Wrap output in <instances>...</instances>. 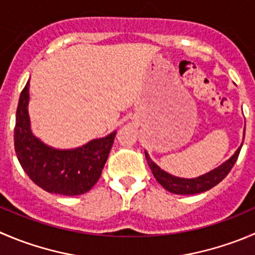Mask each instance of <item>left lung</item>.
Listing matches in <instances>:
<instances>
[{"mask_svg":"<svg viewBox=\"0 0 255 255\" xmlns=\"http://www.w3.org/2000/svg\"><path fill=\"white\" fill-rule=\"evenodd\" d=\"M242 145H243V142H242L241 147L234 152V154L232 155L229 159H227L226 162H223L221 165L214 168V169L209 170L206 174H202L197 178H180L169 174V173L163 170L159 165H157L152 159H150L147 150H144V154L153 175H154L157 182L159 183L163 188H165V189H167L168 192H170V193L189 196V194H197L202 193V192H207V190H209L211 188H213L214 185L218 184L219 182H222V180L228 175V173L231 172V169L233 168L234 163L238 159Z\"/></svg>","mask_w":255,"mask_h":255,"instance_id":"obj_1","label":"left lung"}]
</instances>
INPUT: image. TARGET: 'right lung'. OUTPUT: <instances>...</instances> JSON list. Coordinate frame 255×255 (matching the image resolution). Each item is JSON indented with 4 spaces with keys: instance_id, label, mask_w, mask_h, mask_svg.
<instances>
[{
    "instance_id": "1",
    "label": "right lung",
    "mask_w": 255,
    "mask_h": 255,
    "mask_svg": "<svg viewBox=\"0 0 255 255\" xmlns=\"http://www.w3.org/2000/svg\"><path fill=\"white\" fill-rule=\"evenodd\" d=\"M29 83L19 96L14 127V150L32 182L48 193L80 196L100 179L117 130L72 149H58L33 134L28 115Z\"/></svg>"
}]
</instances>
